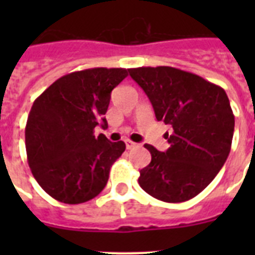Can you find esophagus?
Segmentation results:
<instances>
[{
    "mask_svg": "<svg viewBox=\"0 0 255 255\" xmlns=\"http://www.w3.org/2000/svg\"><path fill=\"white\" fill-rule=\"evenodd\" d=\"M126 147H127V149H132V148H136L139 147V144L137 143H133V141H131V140H126Z\"/></svg>",
    "mask_w": 255,
    "mask_h": 255,
    "instance_id": "34e87169",
    "label": "esophagus"
}]
</instances>
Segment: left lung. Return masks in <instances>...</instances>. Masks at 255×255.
Segmentation results:
<instances>
[{
    "label": "left lung",
    "mask_w": 255,
    "mask_h": 255,
    "mask_svg": "<svg viewBox=\"0 0 255 255\" xmlns=\"http://www.w3.org/2000/svg\"><path fill=\"white\" fill-rule=\"evenodd\" d=\"M156 119L172 127L165 152L145 144L152 160L139 184L164 202L188 201L205 189L229 156L234 115L224 88L196 74L159 66L129 69Z\"/></svg>",
    "instance_id": "obj_1"
}]
</instances>
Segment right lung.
Returning a JSON list of instances; mask_svg holds the SVG:
<instances>
[{
  "instance_id": "right-lung-1",
  "label": "right lung",
  "mask_w": 255,
  "mask_h": 255,
  "mask_svg": "<svg viewBox=\"0 0 255 255\" xmlns=\"http://www.w3.org/2000/svg\"><path fill=\"white\" fill-rule=\"evenodd\" d=\"M126 69H88L59 78L38 96L25 129L27 161L46 193L65 204H82L104 189L112 164L126 149L94 128L107 112L111 91Z\"/></svg>"
}]
</instances>
